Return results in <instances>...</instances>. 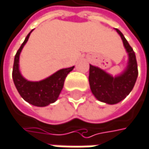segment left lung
<instances>
[{
	"label": "left lung",
	"instance_id": "left-lung-1",
	"mask_svg": "<svg viewBox=\"0 0 149 149\" xmlns=\"http://www.w3.org/2000/svg\"><path fill=\"white\" fill-rule=\"evenodd\" d=\"M121 37L128 56L126 69L117 76H113L106 70L90 64L89 84L94 97L106 104L114 105L123 100L133 90L138 77V67L134 49L123 34L115 29Z\"/></svg>",
	"mask_w": 149,
	"mask_h": 149
}]
</instances>
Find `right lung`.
I'll use <instances>...</instances> for the list:
<instances>
[{
    "mask_svg": "<svg viewBox=\"0 0 149 149\" xmlns=\"http://www.w3.org/2000/svg\"><path fill=\"white\" fill-rule=\"evenodd\" d=\"M33 30L26 36L24 42L19 48L15 56L13 66V80L14 84L21 95V97L28 103L42 107L54 103L59 97V94L63 87V83L68 74L74 69V66L61 69L49 77L40 81H29L26 79L20 71L19 60L20 54L29 40V37Z\"/></svg>",
    "mask_w": 149,
    "mask_h": 149,
    "instance_id": "1",
    "label": "right lung"
}]
</instances>
